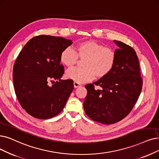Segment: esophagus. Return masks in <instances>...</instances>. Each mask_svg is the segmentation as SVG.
I'll return each mask as SVG.
<instances>
[{
	"mask_svg": "<svg viewBox=\"0 0 159 159\" xmlns=\"http://www.w3.org/2000/svg\"><path fill=\"white\" fill-rule=\"evenodd\" d=\"M81 84H80L79 83H78V82H75V81L74 82V87L75 88H77V87H81Z\"/></svg>",
	"mask_w": 159,
	"mask_h": 159,
	"instance_id": "1",
	"label": "esophagus"
}]
</instances>
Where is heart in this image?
I'll return each instance as SVG.
<instances>
[{"label":"heart","mask_w":159,"mask_h":159,"mask_svg":"<svg viewBox=\"0 0 159 159\" xmlns=\"http://www.w3.org/2000/svg\"><path fill=\"white\" fill-rule=\"evenodd\" d=\"M78 57L85 59L84 68H72L66 72V78L78 83H85L93 80L104 78L113 70L116 54L110 48L93 40H87L77 44L75 51L66 48L60 55V61L67 67H72L78 61Z\"/></svg>","instance_id":"obj_1"}]
</instances>
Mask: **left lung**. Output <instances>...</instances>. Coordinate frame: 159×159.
<instances>
[{"mask_svg": "<svg viewBox=\"0 0 159 159\" xmlns=\"http://www.w3.org/2000/svg\"><path fill=\"white\" fill-rule=\"evenodd\" d=\"M116 60L111 72L85 87L87 94L84 102L88 117L104 125L120 121L128 116L141 93L143 80L135 50L126 43L113 40ZM98 86L99 89H95Z\"/></svg>", "mask_w": 159, "mask_h": 159, "instance_id": "obj_1", "label": "left lung"}]
</instances>
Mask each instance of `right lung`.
Returning <instances> with one entry per match:
<instances>
[{"label": "right lung", "instance_id": "obj_1", "mask_svg": "<svg viewBox=\"0 0 159 159\" xmlns=\"http://www.w3.org/2000/svg\"><path fill=\"white\" fill-rule=\"evenodd\" d=\"M72 43L62 37L36 36L17 56L13 68L15 93L21 107L31 116L51 119L64 108L74 82L61 80L65 70L60 64V55Z\"/></svg>", "mask_w": 159, "mask_h": 159}]
</instances>
